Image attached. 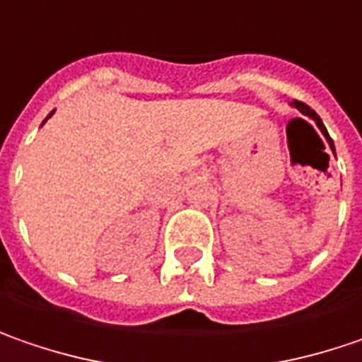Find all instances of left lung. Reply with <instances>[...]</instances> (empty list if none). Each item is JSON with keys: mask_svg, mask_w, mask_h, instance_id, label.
Segmentation results:
<instances>
[{"mask_svg": "<svg viewBox=\"0 0 362 362\" xmlns=\"http://www.w3.org/2000/svg\"><path fill=\"white\" fill-rule=\"evenodd\" d=\"M291 105H293V107H298V110H299V112H301V114H303V116H308V118H312V119H314V122H316V126H317V128H320V130H322V134L326 136V140H328V144H330V148L334 151V142H332V138H330V134H328V130H326V126L322 124V119H320V116H317L316 112H314V110H312L310 105H305V103H301V101H293Z\"/></svg>", "mask_w": 362, "mask_h": 362, "instance_id": "left-lung-1", "label": "left lung"}]
</instances>
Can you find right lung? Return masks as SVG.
I'll return each mask as SVG.
<instances>
[{"label": "right lung", "instance_id": "right-lung-1", "mask_svg": "<svg viewBox=\"0 0 362 362\" xmlns=\"http://www.w3.org/2000/svg\"><path fill=\"white\" fill-rule=\"evenodd\" d=\"M52 114H54V110H52V112H50V114H48V118H50V116H52ZM48 118H46V119H48ZM46 119H45V122H46ZM45 122H42V124H45Z\"/></svg>", "mask_w": 362, "mask_h": 362}]
</instances>
